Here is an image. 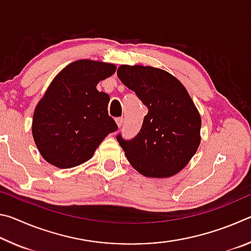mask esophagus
I'll return each mask as SVG.
<instances>
[{"mask_svg":"<svg viewBox=\"0 0 251 251\" xmlns=\"http://www.w3.org/2000/svg\"><path fill=\"white\" fill-rule=\"evenodd\" d=\"M123 123H124V120H123V118H116V124L118 126V128H121L123 126Z\"/></svg>","mask_w":251,"mask_h":251,"instance_id":"34e87169","label":"esophagus"}]
</instances>
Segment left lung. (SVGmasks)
<instances>
[{"instance_id":"obj_1","label":"left lung","mask_w":251,"mask_h":251,"mask_svg":"<svg viewBox=\"0 0 251 251\" xmlns=\"http://www.w3.org/2000/svg\"><path fill=\"white\" fill-rule=\"evenodd\" d=\"M117 76L148 109L136 137L124 141L117 136L129 164L146 177L176 175L201 139V118L192 97L175 76L157 67L121 65Z\"/></svg>"}]
</instances>
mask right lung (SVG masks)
Listing matches in <instances>:
<instances>
[{
    "label": "right lung",
    "instance_id": "right-lung-1",
    "mask_svg": "<svg viewBox=\"0 0 251 251\" xmlns=\"http://www.w3.org/2000/svg\"><path fill=\"white\" fill-rule=\"evenodd\" d=\"M115 71L110 63L78 59L50 82L32 122L34 142L49 164L61 169L84 164L106 136L117 130L107 112L109 95L96 88Z\"/></svg>",
    "mask_w": 251,
    "mask_h": 251
}]
</instances>
